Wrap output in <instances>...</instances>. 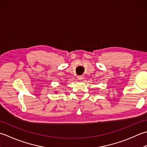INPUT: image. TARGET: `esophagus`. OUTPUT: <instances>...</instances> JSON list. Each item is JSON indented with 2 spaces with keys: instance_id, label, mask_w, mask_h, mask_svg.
<instances>
[{
  "instance_id": "esophagus-1",
  "label": "esophagus",
  "mask_w": 147,
  "mask_h": 147,
  "mask_svg": "<svg viewBox=\"0 0 147 147\" xmlns=\"http://www.w3.org/2000/svg\"><path fill=\"white\" fill-rule=\"evenodd\" d=\"M77 79H78V80H82V79H83V76H77Z\"/></svg>"
}]
</instances>
